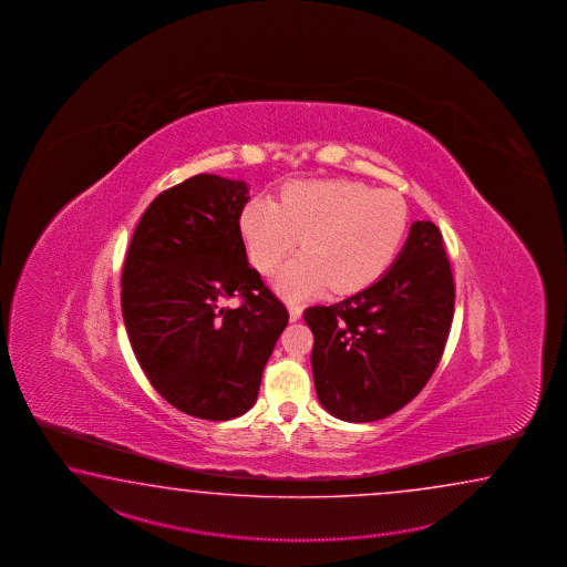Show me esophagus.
I'll list each match as a JSON object with an SVG mask.
<instances>
[{
  "label": "esophagus",
  "mask_w": 567,
  "mask_h": 567,
  "mask_svg": "<svg viewBox=\"0 0 567 567\" xmlns=\"http://www.w3.org/2000/svg\"><path fill=\"white\" fill-rule=\"evenodd\" d=\"M288 310L289 320H291V322H298L301 318V306H298V303H289Z\"/></svg>",
  "instance_id": "34e87169"
}]
</instances>
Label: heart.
<instances>
[{"label":"heart","mask_w":567,"mask_h":567,"mask_svg":"<svg viewBox=\"0 0 567 567\" xmlns=\"http://www.w3.org/2000/svg\"><path fill=\"white\" fill-rule=\"evenodd\" d=\"M408 205L393 190L352 181H293L279 200L251 198L239 230L257 271L271 274L300 243L303 251L279 271L278 288L303 298L330 288L352 293L393 264L408 233Z\"/></svg>","instance_id":"obj_1"}]
</instances>
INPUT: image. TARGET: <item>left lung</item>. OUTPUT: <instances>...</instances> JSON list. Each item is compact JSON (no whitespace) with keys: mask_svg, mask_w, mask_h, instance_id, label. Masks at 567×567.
Here are the masks:
<instances>
[{"mask_svg":"<svg viewBox=\"0 0 567 567\" xmlns=\"http://www.w3.org/2000/svg\"><path fill=\"white\" fill-rule=\"evenodd\" d=\"M454 298L442 233L432 220H415L383 278L347 300L303 312L322 408L338 420L367 423L408 405L444 354Z\"/></svg>","mask_w":567,"mask_h":567,"instance_id":"obj_1","label":"left lung"}]
</instances>
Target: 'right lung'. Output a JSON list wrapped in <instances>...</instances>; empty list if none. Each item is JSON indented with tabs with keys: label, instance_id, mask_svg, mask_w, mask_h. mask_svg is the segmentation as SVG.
Returning <instances> with one entry per match:
<instances>
[{
	"label": "right lung",
	"instance_id": "add662e5",
	"mask_svg": "<svg viewBox=\"0 0 567 567\" xmlns=\"http://www.w3.org/2000/svg\"><path fill=\"white\" fill-rule=\"evenodd\" d=\"M247 184L198 174L157 194L125 257L121 310L135 359L162 398L227 422L254 408L288 326L286 306L249 266L239 230ZM239 295V309L221 301Z\"/></svg>",
	"mask_w": 567,
	"mask_h": 567
}]
</instances>
